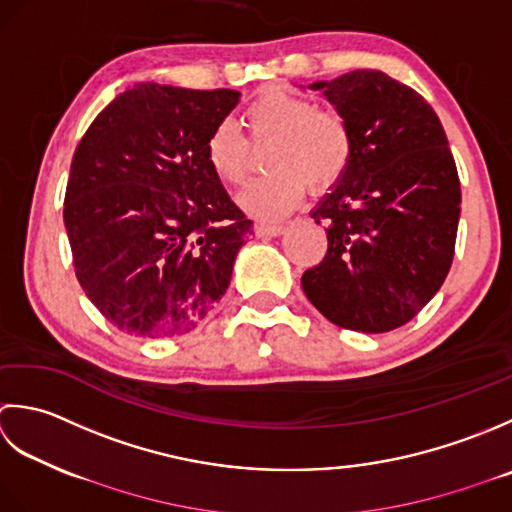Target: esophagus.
<instances>
[{
    "label": "esophagus",
    "mask_w": 512,
    "mask_h": 512,
    "mask_svg": "<svg viewBox=\"0 0 512 512\" xmlns=\"http://www.w3.org/2000/svg\"><path fill=\"white\" fill-rule=\"evenodd\" d=\"M254 232L258 238H265V236H280L285 232V225H276V223H256L254 225Z\"/></svg>",
    "instance_id": "obj_1"
}]
</instances>
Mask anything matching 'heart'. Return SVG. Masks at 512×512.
<instances>
[{"label":"heart","instance_id":"obj_1","mask_svg":"<svg viewBox=\"0 0 512 512\" xmlns=\"http://www.w3.org/2000/svg\"><path fill=\"white\" fill-rule=\"evenodd\" d=\"M256 145L271 143L265 179L238 194V205L258 218L289 214L311 190H327L349 168L353 137L347 121L289 90H267L243 112ZM205 159L227 185H241L254 170V152L234 123L223 121L205 141Z\"/></svg>","mask_w":512,"mask_h":512}]
</instances>
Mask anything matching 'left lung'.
Wrapping results in <instances>:
<instances>
[{
    "label": "left lung",
    "instance_id": "8db88e82",
    "mask_svg": "<svg viewBox=\"0 0 512 512\" xmlns=\"http://www.w3.org/2000/svg\"><path fill=\"white\" fill-rule=\"evenodd\" d=\"M353 137L349 168L311 210L327 254L302 291L333 325L384 333L440 291L455 254L462 190L435 110L380 70L316 81Z\"/></svg>",
    "mask_w": 512,
    "mask_h": 512
}]
</instances>
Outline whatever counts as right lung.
<instances>
[{"mask_svg":"<svg viewBox=\"0 0 512 512\" xmlns=\"http://www.w3.org/2000/svg\"><path fill=\"white\" fill-rule=\"evenodd\" d=\"M238 101L227 88L134 83L77 145L64 201L75 274L130 336L187 333L229 287L252 221L207 163L205 141Z\"/></svg>","mask_w":512,"mask_h":512,"instance_id":"right-lung-1","label":"right lung"}]
</instances>
